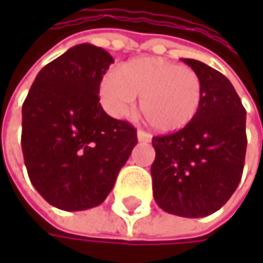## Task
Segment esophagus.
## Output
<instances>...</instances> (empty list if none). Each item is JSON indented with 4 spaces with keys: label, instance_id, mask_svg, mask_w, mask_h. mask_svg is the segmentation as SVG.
Instances as JSON below:
<instances>
[{
    "label": "esophagus",
    "instance_id": "1",
    "mask_svg": "<svg viewBox=\"0 0 263 263\" xmlns=\"http://www.w3.org/2000/svg\"><path fill=\"white\" fill-rule=\"evenodd\" d=\"M137 138H138L140 143H147V141H151V135H149L147 132L141 131V129L137 131Z\"/></svg>",
    "mask_w": 263,
    "mask_h": 263
}]
</instances>
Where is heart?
I'll return each mask as SVG.
<instances>
[{"instance_id": "heart-1", "label": "heart", "mask_w": 263, "mask_h": 263, "mask_svg": "<svg viewBox=\"0 0 263 263\" xmlns=\"http://www.w3.org/2000/svg\"><path fill=\"white\" fill-rule=\"evenodd\" d=\"M100 100L116 119L126 117L140 96V111L149 126L169 134L189 126L202 103L199 74L163 58L132 59L120 71H109L100 82Z\"/></svg>"}]
</instances>
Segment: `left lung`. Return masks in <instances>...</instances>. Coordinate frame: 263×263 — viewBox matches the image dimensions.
<instances>
[{"mask_svg": "<svg viewBox=\"0 0 263 263\" xmlns=\"http://www.w3.org/2000/svg\"><path fill=\"white\" fill-rule=\"evenodd\" d=\"M181 61L201 78L202 103L189 126L152 138V190L164 212L202 218L219 210L240 181L247 112L224 74L195 59Z\"/></svg>", "mask_w": 263, "mask_h": 263, "instance_id": "obj_1", "label": "left lung"}]
</instances>
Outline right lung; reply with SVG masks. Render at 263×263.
<instances>
[{
  "mask_svg": "<svg viewBox=\"0 0 263 263\" xmlns=\"http://www.w3.org/2000/svg\"><path fill=\"white\" fill-rule=\"evenodd\" d=\"M112 62L100 47L74 45L37 73L23 105L28 178L61 210L100 205L137 144L134 126L109 117L99 103Z\"/></svg>",
  "mask_w": 263,
  "mask_h": 263,
  "instance_id": "right-lung-1",
  "label": "right lung"
}]
</instances>
